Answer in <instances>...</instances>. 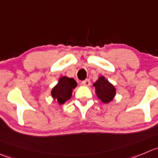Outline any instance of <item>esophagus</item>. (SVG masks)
Wrapping results in <instances>:
<instances>
[{
  "instance_id": "1",
  "label": "esophagus",
  "mask_w": 158,
  "mask_h": 158,
  "mask_svg": "<svg viewBox=\"0 0 158 158\" xmlns=\"http://www.w3.org/2000/svg\"><path fill=\"white\" fill-rule=\"evenodd\" d=\"M82 85H85V86H89V85H91V81H90L89 79H86V80L82 81Z\"/></svg>"
}]
</instances>
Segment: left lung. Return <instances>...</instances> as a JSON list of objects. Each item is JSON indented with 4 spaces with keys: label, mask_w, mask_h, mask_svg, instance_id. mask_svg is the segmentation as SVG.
Listing matches in <instances>:
<instances>
[{
    "label": "left lung",
    "mask_w": 158,
    "mask_h": 158,
    "mask_svg": "<svg viewBox=\"0 0 158 158\" xmlns=\"http://www.w3.org/2000/svg\"><path fill=\"white\" fill-rule=\"evenodd\" d=\"M95 92L98 98L104 103L110 102L115 95V88L105 77H100L94 84Z\"/></svg>",
    "instance_id": "8db88e82"
}]
</instances>
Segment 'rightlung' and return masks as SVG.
I'll return each instance as SVG.
<instances>
[{
  "instance_id": "right-lung-1",
  "label": "right lung",
  "mask_w": 158,
  "mask_h": 158,
  "mask_svg": "<svg viewBox=\"0 0 158 158\" xmlns=\"http://www.w3.org/2000/svg\"><path fill=\"white\" fill-rule=\"evenodd\" d=\"M77 82L73 78L62 77L53 88L51 94L54 100L60 105L65 103L71 98L72 91L77 87Z\"/></svg>"
}]
</instances>
